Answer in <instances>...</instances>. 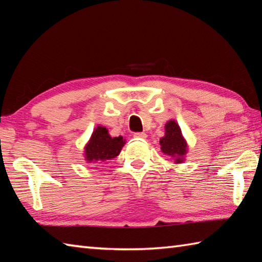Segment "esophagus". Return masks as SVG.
Here are the masks:
<instances>
[{
  "label": "esophagus",
  "mask_w": 262,
  "mask_h": 262,
  "mask_svg": "<svg viewBox=\"0 0 262 262\" xmlns=\"http://www.w3.org/2000/svg\"><path fill=\"white\" fill-rule=\"evenodd\" d=\"M134 137L138 138V140H145L147 135L145 134V133H134Z\"/></svg>",
  "instance_id": "obj_1"
}]
</instances>
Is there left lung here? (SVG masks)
Returning a JSON list of instances; mask_svg holds the SVG:
<instances>
[{
	"label": "left lung",
	"mask_w": 262,
	"mask_h": 262,
	"mask_svg": "<svg viewBox=\"0 0 262 262\" xmlns=\"http://www.w3.org/2000/svg\"><path fill=\"white\" fill-rule=\"evenodd\" d=\"M161 149L166 155L176 158V163H181L187 153V143L182 137L179 125L170 120L165 125V135L160 140Z\"/></svg>",
	"instance_id": "1"
}]
</instances>
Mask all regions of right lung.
Wrapping results in <instances>:
<instances>
[{"label":"right lung","mask_w":262,"mask_h":262,"mask_svg":"<svg viewBox=\"0 0 262 262\" xmlns=\"http://www.w3.org/2000/svg\"><path fill=\"white\" fill-rule=\"evenodd\" d=\"M125 141L122 137H111L105 127L98 126L85 146V160L88 162L101 163L105 160L118 157Z\"/></svg>","instance_id":"1"}]
</instances>
